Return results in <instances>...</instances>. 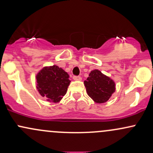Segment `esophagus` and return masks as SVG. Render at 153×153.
<instances>
[{
	"label": "esophagus",
	"instance_id": "esophagus-1",
	"mask_svg": "<svg viewBox=\"0 0 153 153\" xmlns=\"http://www.w3.org/2000/svg\"><path fill=\"white\" fill-rule=\"evenodd\" d=\"M73 80H78V81H80V80H82V78L80 76H74L73 77Z\"/></svg>",
	"mask_w": 153,
	"mask_h": 153
}]
</instances>
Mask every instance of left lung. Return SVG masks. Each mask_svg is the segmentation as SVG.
I'll return each mask as SVG.
<instances>
[{"label": "left lung", "instance_id": "left-lung-1", "mask_svg": "<svg viewBox=\"0 0 153 153\" xmlns=\"http://www.w3.org/2000/svg\"><path fill=\"white\" fill-rule=\"evenodd\" d=\"M84 85L89 97L96 103L106 102L116 91L114 80L97 69L91 71Z\"/></svg>", "mask_w": 153, "mask_h": 153}]
</instances>
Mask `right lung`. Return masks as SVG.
Listing matches in <instances>:
<instances>
[{"label": "right lung", "instance_id": "add662e5", "mask_svg": "<svg viewBox=\"0 0 153 153\" xmlns=\"http://www.w3.org/2000/svg\"><path fill=\"white\" fill-rule=\"evenodd\" d=\"M68 73L57 65L45 66L36 75V88L42 97L50 103H59L71 83Z\"/></svg>", "mask_w": 153, "mask_h": 153}]
</instances>
